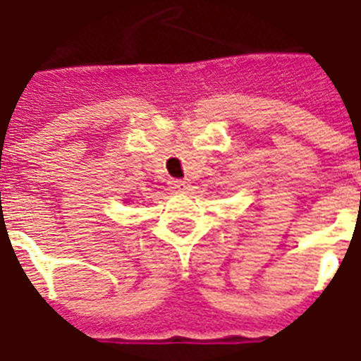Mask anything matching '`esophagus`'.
Masks as SVG:
<instances>
[{
    "instance_id": "esophagus-1",
    "label": "esophagus",
    "mask_w": 361,
    "mask_h": 361,
    "mask_svg": "<svg viewBox=\"0 0 361 361\" xmlns=\"http://www.w3.org/2000/svg\"><path fill=\"white\" fill-rule=\"evenodd\" d=\"M169 186H171L175 192H183V190H186L188 183H186V180H183V178H173V180H169Z\"/></svg>"
}]
</instances>
